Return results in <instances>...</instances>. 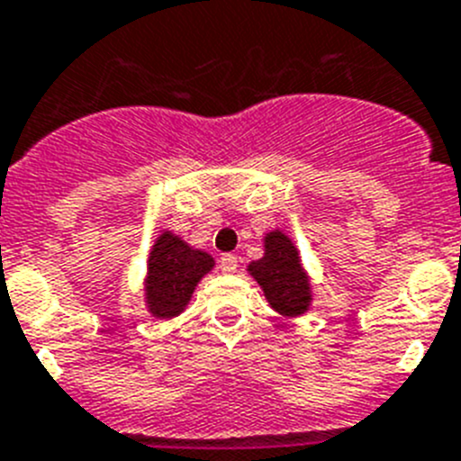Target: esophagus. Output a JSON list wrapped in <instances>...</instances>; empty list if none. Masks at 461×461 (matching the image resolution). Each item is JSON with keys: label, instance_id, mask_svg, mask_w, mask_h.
Instances as JSON below:
<instances>
[{"label": "esophagus", "instance_id": "34e87169", "mask_svg": "<svg viewBox=\"0 0 461 461\" xmlns=\"http://www.w3.org/2000/svg\"><path fill=\"white\" fill-rule=\"evenodd\" d=\"M239 268V259L236 255H222L221 257V271L222 273H234Z\"/></svg>", "mask_w": 461, "mask_h": 461}]
</instances>
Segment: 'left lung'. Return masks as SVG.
<instances>
[{
  "label": "left lung",
  "mask_w": 461,
  "mask_h": 461,
  "mask_svg": "<svg viewBox=\"0 0 461 461\" xmlns=\"http://www.w3.org/2000/svg\"><path fill=\"white\" fill-rule=\"evenodd\" d=\"M248 271L259 282L264 296L276 312L285 317H298L310 308L312 301L310 277L303 271L296 246L280 230L267 234L264 257L252 261Z\"/></svg>",
  "instance_id": "obj_1"
}]
</instances>
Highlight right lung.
<instances>
[{
	"mask_svg": "<svg viewBox=\"0 0 461 461\" xmlns=\"http://www.w3.org/2000/svg\"><path fill=\"white\" fill-rule=\"evenodd\" d=\"M213 268V257L190 248L185 240L163 231L149 252L147 308L153 317L172 319L184 312L197 282Z\"/></svg>",
	"mask_w": 461,
	"mask_h": 461,
	"instance_id": "1",
	"label": "right lung"
}]
</instances>
